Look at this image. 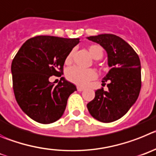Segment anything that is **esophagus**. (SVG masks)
Returning a JSON list of instances; mask_svg holds the SVG:
<instances>
[{
	"instance_id": "esophagus-1",
	"label": "esophagus",
	"mask_w": 156,
	"mask_h": 156,
	"mask_svg": "<svg viewBox=\"0 0 156 156\" xmlns=\"http://www.w3.org/2000/svg\"><path fill=\"white\" fill-rule=\"evenodd\" d=\"M77 89H78V92H81V91H83L84 89H85V88H84V87L78 86V87H77Z\"/></svg>"
}]
</instances>
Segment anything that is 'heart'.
I'll return each instance as SVG.
<instances>
[{
	"instance_id": "obj_1",
	"label": "heart",
	"mask_w": 156,
	"mask_h": 156,
	"mask_svg": "<svg viewBox=\"0 0 156 156\" xmlns=\"http://www.w3.org/2000/svg\"><path fill=\"white\" fill-rule=\"evenodd\" d=\"M88 51L92 57L95 60L102 58L103 50L99 45H91L88 47ZM73 51H71L65 58V64H70L72 61ZM96 72L93 69H82L78 67H71L66 72L67 79L72 83L79 86L87 85L92 80L96 78Z\"/></svg>"
}]
</instances>
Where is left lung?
Listing matches in <instances>:
<instances>
[{"label":"left lung","instance_id":"1","mask_svg":"<svg viewBox=\"0 0 156 156\" xmlns=\"http://www.w3.org/2000/svg\"><path fill=\"white\" fill-rule=\"evenodd\" d=\"M99 43L108 54L110 67L102 79L108 81V91L101 88L95 92V98L87 104L94 118L109 123L121 118L133 106L141 87V62L134 49L123 39L113 34H101L88 37Z\"/></svg>","mask_w":156,"mask_h":156}]
</instances>
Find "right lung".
<instances>
[{"label": "right lung", "instance_id": "add662e5", "mask_svg": "<svg viewBox=\"0 0 156 156\" xmlns=\"http://www.w3.org/2000/svg\"><path fill=\"white\" fill-rule=\"evenodd\" d=\"M79 39L37 36L22 46L12 63L13 90L18 104L28 116L40 123L61 117L69 95L76 86L61 78L58 85L50 76L63 75L66 57Z\"/></svg>", "mask_w": 156, "mask_h": 156}]
</instances>
